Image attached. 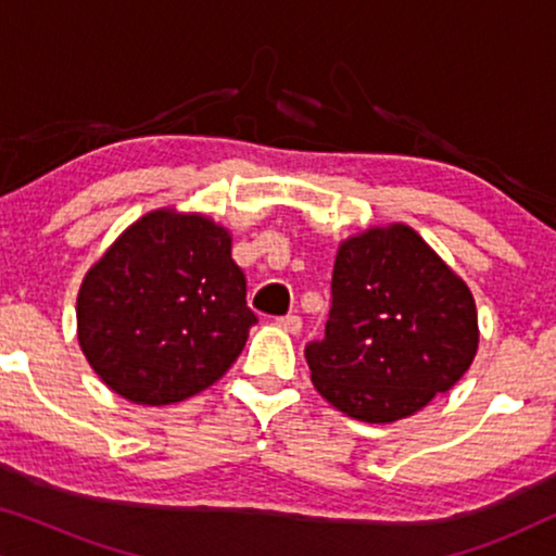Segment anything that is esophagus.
I'll use <instances>...</instances> for the list:
<instances>
[{
  "label": "esophagus",
  "instance_id": "1",
  "mask_svg": "<svg viewBox=\"0 0 556 556\" xmlns=\"http://www.w3.org/2000/svg\"><path fill=\"white\" fill-rule=\"evenodd\" d=\"M280 329L283 331H288V333H299L301 331V316H295V314H288V316H283V318H278L276 321Z\"/></svg>",
  "mask_w": 556,
  "mask_h": 556
}]
</instances>
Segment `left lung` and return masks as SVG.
Returning a JSON list of instances; mask_svg holds the SVG:
<instances>
[{
  "label": "left lung",
  "mask_w": 556,
  "mask_h": 556,
  "mask_svg": "<svg viewBox=\"0 0 556 556\" xmlns=\"http://www.w3.org/2000/svg\"><path fill=\"white\" fill-rule=\"evenodd\" d=\"M478 337L466 280L409 225H375L341 240L326 337L306 346V362L329 405L384 425L451 390Z\"/></svg>",
  "instance_id": "8db88e82"
}]
</instances>
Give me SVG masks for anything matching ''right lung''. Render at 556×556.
Returning <instances> with one entry per match:
<instances>
[{
  "instance_id": "right-lung-1",
  "label": "right lung",
  "mask_w": 556,
  "mask_h": 556,
  "mask_svg": "<svg viewBox=\"0 0 556 556\" xmlns=\"http://www.w3.org/2000/svg\"><path fill=\"white\" fill-rule=\"evenodd\" d=\"M78 344L101 382L134 405H174L232 367L257 318L232 235L202 212L159 207L90 265Z\"/></svg>"
}]
</instances>
